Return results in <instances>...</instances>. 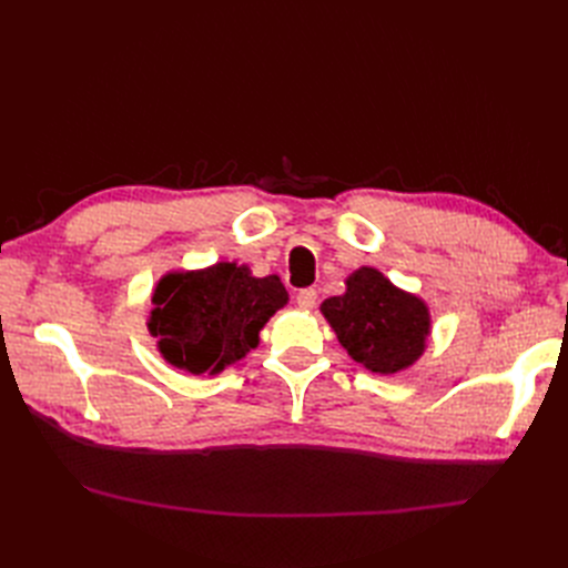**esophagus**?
Listing matches in <instances>:
<instances>
[{
	"mask_svg": "<svg viewBox=\"0 0 568 568\" xmlns=\"http://www.w3.org/2000/svg\"><path fill=\"white\" fill-rule=\"evenodd\" d=\"M296 303L303 311H313L315 303H317V291L315 288H301L296 294Z\"/></svg>",
	"mask_w": 568,
	"mask_h": 568,
	"instance_id": "34e87169",
	"label": "esophagus"
}]
</instances>
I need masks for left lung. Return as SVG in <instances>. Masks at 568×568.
<instances>
[{"instance_id": "obj_1", "label": "left lung", "mask_w": 568, "mask_h": 568, "mask_svg": "<svg viewBox=\"0 0 568 568\" xmlns=\"http://www.w3.org/2000/svg\"><path fill=\"white\" fill-rule=\"evenodd\" d=\"M320 311L341 346L374 374H398L415 365L432 334L428 305L374 267L355 270L346 294L326 298Z\"/></svg>"}]
</instances>
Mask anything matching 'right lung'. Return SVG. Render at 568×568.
Returning a JSON list of instances; mask_svg holds the SVG:
<instances>
[{
  "instance_id": "1",
  "label": "right lung",
  "mask_w": 568,
  "mask_h": 568,
  "mask_svg": "<svg viewBox=\"0 0 568 568\" xmlns=\"http://www.w3.org/2000/svg\"><path fill=\"white\" fill-rule=\"evenodd\" d=\"M151 303L146 326L165 363L213 376L261 343V329L288 294L277 274L253 277L248 265L215 263L163 274Z\"/></svg>"
}]
</instances>
